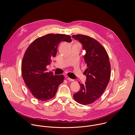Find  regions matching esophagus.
I'll return each instance as SVG.
<instances>
[{
    "label": "esophagus",
    "mask_w": 135,
    "mask_h": 135,
    "mask_svg": "<svg viewBox=\"0 0 135 135\" xmlns=\"http://www.w3.org/2000/svg\"><path fill=\"white\" fill-rule=\"evenodd\" d=\"M65 78H66V80H67L71 81H73V79H71L69 78V77H68V76H65Z\"/></svg>",
    "instance_id": "1"
}]
</instances>
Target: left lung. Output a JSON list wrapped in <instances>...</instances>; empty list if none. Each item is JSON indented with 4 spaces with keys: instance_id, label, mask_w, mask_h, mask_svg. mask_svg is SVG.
<instances>
[{
    "instance_id": "obj_1",
    "label": "left lung",
    "mask_w": 135,
    "mask_h": 135,
    "mask_svg": "<svg viewBox=\"0 0 135 135\" xmlns=\"http://www.w3.org/2000/svg\"><path fill=\"white\" fill-rule=\"evenodd\" d=\"M80 42L85 51L84 61L87 68L84 84L79 82V91L74 94L75 101L82 105L90 104L100 97L105 91L110 77V65L108 54L104 47L94 38L83 35L71 36Z\"/></svg>"
}]
</instances>
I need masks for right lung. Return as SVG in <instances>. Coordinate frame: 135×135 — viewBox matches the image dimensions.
Here are the masks:
<instances>
[{
  "label": "right lung",
  "mask_w": 135,
  "mask_h": 135,
  "mask_svg": "<svg viewBox=\"0 0 135 135\" xmlns=\"http://www.w3.org/2000/svg\"><path fill=\"white\" fill-rule=\"evenodd\" d=\"M70 43L71 37L63 34H47L36 39L27 49L22 62V78L32 94L42 101L54 97L59 85L64 81L63 75H54L47 72L46 66L56 56L61 42Z\"/></svg>",
  "instance_id": "add662e5"
}]
</instances>
